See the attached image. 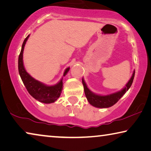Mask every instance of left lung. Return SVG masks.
<instances>
[{
    "mask_svg": "<svg viewBox=\"0 0 151 151\" xmlns=\"http://www.w3.org/2000/svg\"><path fill=\"white\" fill-rule=\"evenodd\" d=\"M135 71L133 72L132 76L130 78V81L126 84V87H124L122 90L120 91L116 92L113 94H110L108 95H96L95 93H92L91 91L88 89L87 85L85 82L84 79H82L83 85L84 87V91L85 96L87 97L88 101L89 102L91 105L93 106L99 107V108H107L109 107L114 104H116L118 102L120 98L125 94L126 91L130 88L132 84L134 78Z\"/></svg>",
    "mask_w": 151,
    "mask_h": 151,
    "instance_id": "8db88e82",
    "label": "left lung"
}]
</instances>
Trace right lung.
<instances>
[{
	"instance_id": "add662e5",
	"label": "right lung",
	"mask_w": 151,
	"mask_h": 151,
	"mask_svg": "<svg viewBox=\"0 0 151 151\" xmlns=\"http://www.w3.org/2000/svg\"><path fill=\"white\" fill-rule=\"evenodd\" d=\"M29 35L25 38L23 43L22 47L18 59V69L19 73L21 78L25 87L27 88L29 93L35 99L44 104H51L54 103L58 99L63 91V79L58 84L53 86H47L39 82L32 77L26 72L23 63V53L25 43L27 42ZM70 68H67L64 71L63 76H65L68 73Z\"/></svg>"
}]
</instances>
